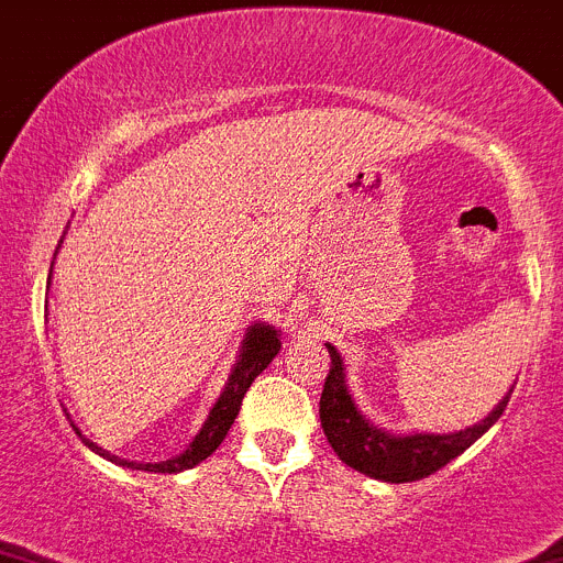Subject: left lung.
I'll use <instances>...</instances> for the list:
<instances>
[{
	"label": "left lung",
	"instance_id": "1",
	"mask_svg": "<svg viewBox=\"0 0 563 563\" xmlns=\"http://www.w3.org/2000/svg\"><path fill=\"white\" fill-rule=\"evenodd\" d=\"M328 353H331V369H328L322 398H319L322 432H325L328 443L342 463L373 479H384V483H415V479H423L440 471L445 463H452L457 454H463L474 440L483 438L494 427L496 418L508 407L510 393H514L510 389L505 401H499V407L483 423H474L463 432L395 438V434L382 432L362 418L351 393H347L344 364L336 347L328 344Z\"/></svg>",
	"mask_w": 563,
	"mask_h": 563
}]
</instances>
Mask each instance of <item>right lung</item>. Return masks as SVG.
Segmentation results:
<instances>
[{
  "label": "right lung",
  "mask_w": 563,
  "mask_h": 563,
  "mask_svg": "<svg viewBox=\"0 0 563 563\" xmlns=\"http://www.w3.org/2000/svg\"><path fill=\"white\" fill-rule=\"evenodd\" d=\"M277 351H280V339H277L275 328H269V325H252L250 328V333H246V339H244V351H241V358H238L235 369H232V376H230V382H227L224 393H221V398L216 401V407H212L210 418H207V423L201 427V432L196 434L194 443L187 445L179 457L162 460V463H129V460L114 457V454H109L106 449H100V445L89 443L86 438H84V443L89 445L92 452H98L100 457L111 460V463L125 465V468L159 471V474H176V471L194 468V465H199L201 460L210 457V454L216 452L221 443H224L227 432H230V427L235 423L238 409H241V401H244L246 389L252 387V382L261 376L263 369L269 367V362L277 356Z\"/></svg>",
  "instance_id": "obj_1"
}]
</instances>
